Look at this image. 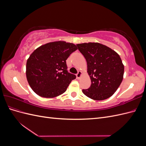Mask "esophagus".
<instances>
[{
    "label": "esophagus",
    "instance_id": "34e87169",
    "mask_svg": "<svg viewBox=\"0 0 146 146\" xmlns=\"http://www.w3.org/2000/svg\"><path fill=\"white\" fill-rule=\"evenodd\" d=\"M77 78H78V79H79L80 78V77H81V76H82V72L81 71H78V73L77 74Z\"/></svg>",
    "mask_w": 146,
    "mask_h": 146
}]
</instances>
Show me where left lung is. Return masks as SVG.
I'll return each mask as SVG.
<instances>
[{
    "label": "left lung",
    "instance_id": "obj_1",
    "mask_svg": "<svg viewBox=\"0 0 146 146\" xmlns=\"http://www.w3.org/2000/svg\"><path fill=\"white\" fill-rule=\"evenodd\" d=\"M87 62L91 86L83 93L95 100H103L116 91L122 81L124 66L121 57L111 48L98 42L77 44Z\"/></svg>",
    "mask_w": 146,
    "mask_h": 146
}]
</instances>
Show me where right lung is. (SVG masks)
Wrapping results in <instances>:
<instances>
[{
    "label": "right lung",
    "instance_id": "add662e5",
    "mask_svg": "<svg viewBox=\"0 0 146 146\" xmlns=\"http://www.w3.org/2000/svg\"><path fill=\"white\" fill-rule=\"evenodd\" d=\"M77 49L72 43L55 41L34 50L27 61L26 76L35 93L46 98L64 93L76 78L74 74L68 72L66 60Z\"/></svg>",
    "mask_w": 146,
    "mask_h": 146
}]
</instances>
